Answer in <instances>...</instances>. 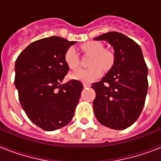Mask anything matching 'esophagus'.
<instances>
[{
  "instance_id": "obj_1",
  "label": "esophagus",
  "mask_w": 161,
  "mask_h": 161,
  "mask_svg": "<svg viewBox=\"0 0 161 161\" xmlns=\"http://www.w3.org/2000/svg\"><path fill=\"white\" fill-rule=\"evenodd\" d=\"M83 85H84V87H85V88H89L91 86L90 84H88V83H84Z\"/></svg>"
}]
</instances>
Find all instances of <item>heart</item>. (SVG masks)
Returning <instances> with one entry per match:
<instances>
[{"instance_id":"b5f03b06","label":"heart","mask_w":161,"mask_h":161,"mask_svg":"<svg viewBox=\"0 0 161 161\" xmlns=\"http://www.w3.org/2000/svg\"><path fill=\"white\" fill-rule=\"evenodd\" d=\"M84 52L92 55L89 61L90 68L78 69L70 74V78L84 83H91L102 76V69L109 70L114 65L115 57L113 52L104 49V46L97 41H89L81 45ZM64 61L70 68H77L79 57L76 49L70 47L64 54Z\"/></svg>"}]
</instances>
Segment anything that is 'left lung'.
<instances>
[{
  "instance_id": "1",
  "label": "left lung",
  "mask_w": 161,
  "mask_h": 161,
  "mask_svg": "<svg viewBox=\"0 0 161 161\" xmlns=\"http://www.w3.org/2000/svg\"><path fill=\"white\" fill-rule=\"evenodd\" d=\"M94 40L109 42L114 51L113 68L101 81L92 84L96 92L93 111L101 124L115 130L131 126L139 117L145 103L147 67L140 47L119 32H108Z\"/></svg>"
}]
</instances>
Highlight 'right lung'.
Here are the masks:
<instances>
[{
    "mask_svg": "<svg viewBox=\"0 0 161 161\" xmlns=\"http://www.w3.org/2000/svg\"><path fill=\"white\" fill-rule=\"evenodd\" d=\"M75 43L58 36L42 38L25 47L15 62L14 85L20 103L30 120L44 130L70 123L80 97V81L61 85L69 70L64 54Z\"/></svg>",
    "mask_w": 161,
    "mask_h": 161,
    "instance_id": "1",
    "label": "right lung"
}]
</instances>
